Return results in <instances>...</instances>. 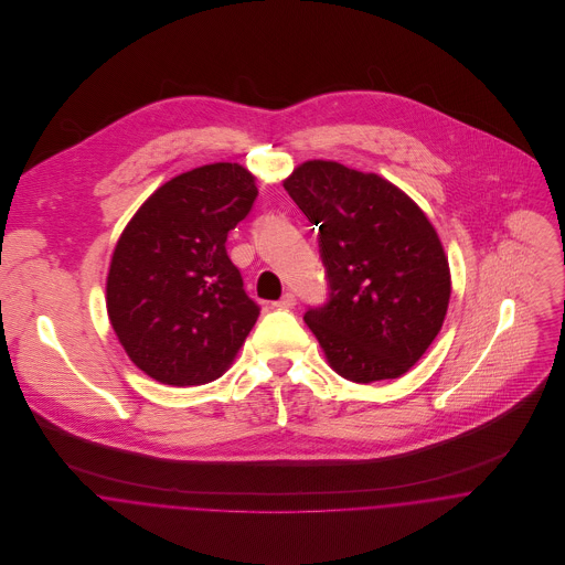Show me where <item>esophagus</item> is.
<instances>
[{
    "label": "esophagus",
    "mask_w": 565,
    "mask_h": 565,
    "mask_svg": "<svg viewBox=\"0 0 565 565\" xmlns=\"http://www.w3.org/2000/svg\"><path fill=\"white\" fill-rule=\"evenodd\" d=\"M296 305H298V300H296V296H294L291 291H287L278 302H274V307L280 309V311H289V309H294Z\"/></svg>",
    "instance_id": "obj_1"
}]
</instances>
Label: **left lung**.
I'll use <instances>...</instances> for the list:
<instances>
[{
    "instance_id": "8db88e82",
    "label": "left lung",
    "mask_w": 565,
    "mask_h": 565,
    "mask_svg": "<svg viewBox=\"0 0 565 565\" xmlns=\"http://www.w3.org/2000/svg\"><path fill=\"white\" fill-rule=\"evenodd\" d=\"M282 184L320 228L328 300L305 322L330 367L352 383L403 376L441 330L450 300L433 224L396 184L339 162H302Z\"/></svg>"
}]
</instances>
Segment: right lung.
<instances>
[{"label":"right lung","mask_w":565,"mask_h":565,"mask_svg":"<svg viewBox=\"0 0 565 565\" xmlns=\"http://www.w3.org/2000/svg\"><path fill=\"white\" fill-rule=\"evenodd\" d=\"M258 191L237 162L191 169L164 182L113 252L106 309L130 361L162 385L220 379L260 307L226 252Z\"/></svg>","instance_id":"add662e5"}]
</instances>
